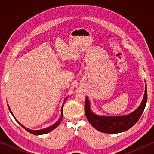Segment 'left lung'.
<instances>
[{"instance_id":"8db88e82","label":"left lung","mask_w":154,"mask_h":154,"mask_svg":"<svg viewBox=\"0 0 154 154\" xmlns=\"http://www.w3.org/2000/svg\"><path fill=\"white\" fill-rule=\"evenodd\" d=\"M147 102V89L145 82L144 94L139 107L132 113L127 115L107 116H100L91 110L90 102L86 97L85 103V113L88 121L99 131L109 134H116L125 132L132 128L140 119L146 106Z\"/></svg>"}]
</instances>
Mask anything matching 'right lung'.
<instances>
[{"instance_id": "right-lung-1", "label": "right lung", "mask_w": 154, "mask_h": 154, "mask_svg": "<svg viewBox=\"0 0 154 154\" xmlns=\"http://www.w3.org/2000/svg\"><path fill=\"white\" fill-rule=\"evenodd\" d=\"M69 97V96H67L66 98L64 99V104H62V108H61V117L60 118V119L58 120L55 123H54L53 125H52L51 126H50V127H48V128H44V129H42V130H30V129H29V128H26V127H24V125H22V124H21L20 122H19L16 119V118L14 117V116L13 115V113H12V111L10 110V106H8V109H9V110H10V113H11V114L13 116V117H14V119L16 120V121L17 122V123L20 124V125L22 126V128H24L25 130H26V131H28L29 132H30V133H31V134H35V135H41V134H47V133H48V132H50V131H52V130H54V129H55V128L57 127V126L60 125V123H61V121H62V116H63V106H64V103H65V102H66V99Z\"/></svg>"}]
</instances>
